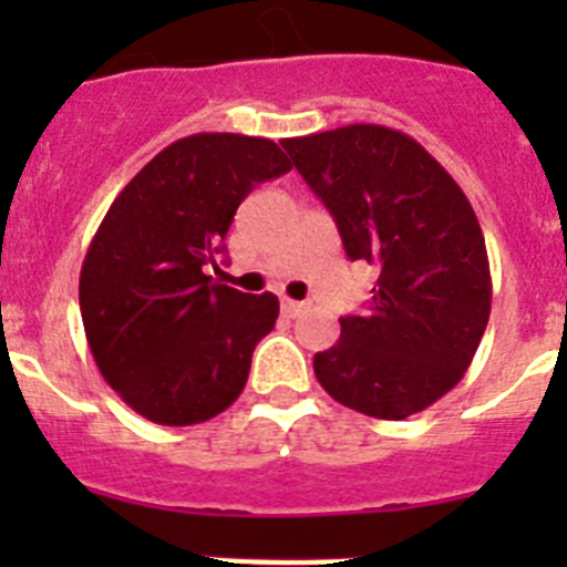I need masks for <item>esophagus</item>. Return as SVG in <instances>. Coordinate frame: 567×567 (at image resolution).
I'll return each instance as SVG.
<instances>
[{"instance_id": "esophagus-1", "label": "esophagus", "mask_w": 567, "mask_h": 567, "mask_svg": "<svg viewBox=\"0 0 567 567\" xmlns=\"http://www.w3.org/2000/svg\"><path fill=\"white\" fill-rule=\"evenodd\" d=\"M303 309H307V303H303V300H292V298L280 300V312L287 315V318H298Z\"/></svg>"}]
</instances>
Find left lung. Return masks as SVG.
Segmentation results:
<instances>
[{"label": "left lung", "mask_w": 567, "mask_h": 567, "mask_svg": "<svg viewBox=\"0 0 567 567\" xmlns=\"http://www.w3.org/2000/svg\"><path fill=\"white\" fill-rule=\"evenodd\" d=\"M284 150L338 224L346 255L378 269L363 315L315 354L338 403L405 420L463 380L491 315V272L477 215L452 175L412 135L349 124L284 138Z\"/></svg>", "instance_id": "left-lung-1"}]
</instances>
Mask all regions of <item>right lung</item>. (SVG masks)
<instances>
[{
    "instance_id": "1",
    "label": "right lung",
    "mask_w": 567,
    "mask_h": 567,
    "mask_svg": "<svg viewBox=\"0 0 567 567\" xmlns=\"http://www.w3.org/2000/svg\"><path fill=\"white\" fill-rule=\"evenodd\" d=\"M292 164L269 138L198 133L135 175L90 240L79 278L84 334L102 378L142 417L193 425L249 378L278 298L213 280L238 204Z\"/></svg>"
}]
</instances>
